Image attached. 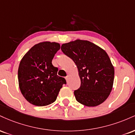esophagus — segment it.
<instances>
[{
  "label": "esophagus",
  "instance_id": "obj_1",
  "mask_svg": "<svg viewBox=\"0 0 135 135\" xmlns=\"http://www.w3.org/2000/svg\"><path fill=\"white\" fill-rule=\"evenodd\" d=\"M65 79L66 80V82L69 81V75H67V76L65 77Z\"/></svg>",
  "mask_w": 135,
  "mask_h": 135
}]
</instances>
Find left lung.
<instances>
[{
  "mask_svg": "<svg viewBox=\"0 0 135 135\" xmlns=\"http://www.w3.org/2000/svg\"><path fill=\"white\" fill-rule=\"evenodd\" d=\"M61 49L78 69L80 87L74 91L77 101L87 107L102 104L112 91L114 79V67L106 51L80 39L63 44Z\"/></svg>",
  "mask_w": 135,
  "mask_h": 135,
  "instance_id": "left-lung-1",
  "label": "left lung"
}]
</instances>
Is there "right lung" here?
I'll list each match as a JSON object with an SVG mask.
<instances>
[{
  "label": "right lung",
  "instance_id": "add662e5",
  "mask_svg": "<svg viewBox=\"0 0 135 135\" xmlns=\"http://www.w3.org/2000/svg\"><path fill=\"white\" fill-rule=\"evenodd\" d=\"M60 45L42 42L34 45L21 59L18 68V83L21 94L31 104L42 107L51 104L66 80L57 75L52 64Z\"/></svg>",
  "mask_w": 135,
  "mask_h": 135
}]
</instances>
